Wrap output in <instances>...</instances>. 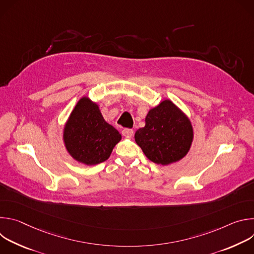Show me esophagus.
I'll return each mask as SVG.
<instances>
[{
  "mask_svg": "<svg viewBox=\"0 0 254 254\" xmlns=\"http://www.w3.org/2000/svg\"><path fill=\"white\" fill-rule=\"evenodd\" d=\"M122 133H123V135H125V136L131 137L132 134H133V130L130 129V128H126V129H123V130H122Z\"/></svg>",
  "mask_w": 254,
  "mask_h": 254,
  "instance_id": "1",
  "label": "esophagus"
}]
</instances>
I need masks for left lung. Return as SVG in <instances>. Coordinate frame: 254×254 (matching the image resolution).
Masks as SVG:
<instances>
[{
	"mask_svg": "<svg viewBox=\"0 0 254 254\" xmlns=\"http://www.w3.org/2000/svg\"><path fill=\"white\" fill-rule=\"evenodd\" d=\"M146 126L135 131L134 139L146 157L160 165L183 159L193 141V127L187 116L171 100H163L149 111Z\"/></svg>",
	"mask_w": 254,
	"mask_h": 254,
	"instance_id": "8db88e82",
	"label": "left lung"
}]
</instances>
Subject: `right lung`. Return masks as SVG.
<instances>
[{"instance_id":"obj_1","label":"right lung","mask_w":254,"mask_h":254,"mask_svg":"<svg viewBox=\"0 0 254 254\" xmlns=\"http://www.w3.org/2000/svg\"><path fill=\"white\" fill-rule=\"evenodd\" d=\"M121 139V133L104 121L98 105L86 96L76 103L63 130L69 155L88 166L106 161Z\"/></svg>"}]
</instances>
